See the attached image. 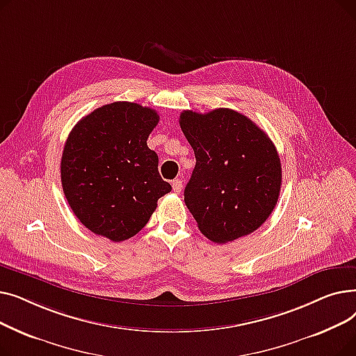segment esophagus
<instances>
[{"label":"esophagus","mask_w":356,"mask_h":356,"mask_svg":"<svg viewBox=\"0 0 356 356\" xmlns=\"http://www.w3.org/2000/svg\"><path fill=\"white\" fill-rule=\"evenodd\" d=\"M172 186H173V191H175L176 193H180V192H181V189H183L181 179H175V180L172 181Z\"/></svg>","instance_id":"34e87169"}]
</instances>
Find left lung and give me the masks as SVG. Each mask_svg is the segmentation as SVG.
I'll return each instance as SVG.
<instances>
[{
    "label": "left lung",
    "mask_w": 356,
    "mask_h": 356,
    "mask_svg": "<svg viewBox=\"0 0 356 356\" xmlns=\"http://www.w3.org/2000/svg\"><path fill=\"white\" fill-rule=\"evenodd\" d=\"M179 122L196 157L184 203L200 232L225 244L258 229L282 188V163L273 141L229 108L207 114L183 111Z\"/></svg>",
    "instance_id": "left-lung-1"
}]
</instances>
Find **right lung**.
Returning <instances> with one entry per match:
<instances>
[{"instance_id": "obj_1", "label": "right lung", "mask_w": 356, "mask_h": 356, "mask_svg": "<svg viewBox=\"0 0 356 356\" xmlns=\"http://www.w3.org/2000/svg\"><path fill=\"white\" fill-rule=\"evenodd\" d=\"M157 111L112 102L92 111L66 140L60 177L73 213L93 234L114 242L140 232L172 191L159 173V156L147 138Z\"/></svg>"}]
</instances>
